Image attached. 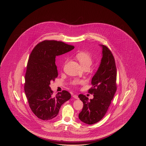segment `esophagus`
I'll return each mask as SVG.
<instances>
[{
	"mask_svg": "<svg viewBox=\"0 0 146 146\" xmlns=\"http://www.w3.org/2000/svg\"><path fill=\"white\" fill-rule=\"evenodd\" d=\"M73 98H74L76 99H78V96L77 94H74L73 95Z\"/></svg>",
	"mask_w": 146,
	"mask_h": 146,
	"instance_id": "esophagus-1",
	"label": "esophagus"
}]
</instances>
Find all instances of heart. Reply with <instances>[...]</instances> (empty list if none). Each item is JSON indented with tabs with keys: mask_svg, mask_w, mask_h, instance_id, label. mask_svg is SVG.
Listing matches in <instances>:
<instances>
[{
	"mask_svg": "<svg viewBox=\"0 0 146 146\" xmlns=\"http://www.w3.org/2000/svg\"><path fill=\"white\" fill-rule=\"evenodd\" d=\"M75 57L84 68H89L93 62V57L91 54L86 50H81L77 53ZM82 82L83 81L82 80L74 79L71 83L73 86H77Z\"/></svg>",
	"mask_w": 146,
	"mask_h": 146,
	"instance_id": "1",
	"label": "heart"
}]
</instances>
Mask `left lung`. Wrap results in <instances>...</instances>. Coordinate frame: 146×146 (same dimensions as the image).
Returning <instances> with one entry per match:
<instances>
[{
    "label": "left lung",
    "instance_id": "8db88e82",
    "mask_svg": "<svg viewBox=\"0 0 146 146\" xmlns=\"http://www.w3.org/2000/svg\"><path fill=\"white\" fill-rule=\"evenodd\" d=\"M99 68L92 79V87L88 93L93 94V99L84 94L79 98L84 103L79 118L86 124H95L102 119L108 111L117 90V71L115 59L112 52L104 45Z\"/></svg>",
    "mask_w": 146,
    "mask_h": 146
}]
</instances>
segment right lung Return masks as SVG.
Instances as JSON below:
<instances>
[{
	"label": "right lung",
	"mask_w": 146,
	"mask_h": 146,
	"mask_svg": "<svg viewBox=\"0 0 146 146\" xmlns=\"http://www.w3.org/2000/svg\"><path fill=\"white\" fill-rule=\"evenodd\" d=\"M74 48L61 41L45 40L37 44L31 52L25 74V93L32 111L42 120L55 117L62 104L71 98L66 90L54 96L50 84L58 77L56 56Z\"/></svg>",
	"instance_id": "add662e5"
}]
</instances>
